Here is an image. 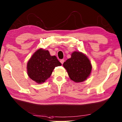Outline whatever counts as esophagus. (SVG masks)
I'll use <instances>...</instances> for the list:
<instances>
[{
	"label": "esophagus",
	"instance_id": "34e87169",
	"mask_svg": "<svg viewBox=\"0 0 122 122\" xmlns=\"http://www.w3.org/2000/svg\"><path fill=\"white\" fill-rule=\"evenodd\" d=\"M64 62H65V60L64 59H62L60 60V62L61 63L62 65H63V63H64Z\"/></svg>",
	"mask_w": 122,
	"mask_h": 122
}]
</instances>
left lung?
I'll use <instances>...</instances> for the list:
<instances>
[{"label":"left lung","mask_w":122,"mask_h":122,"mask_svg":"<svg viewBox=\"0 0 122 122\" xmlns=\"http://www.w3.org/2000/svg\"><path fill=\"white\" fill-rule=\"evenodd\" d=\"M63 66L70 78L75 82H82L90 75L92 65L90 60L85 54L79 52H74L70 59L63 63Z\"/></svg>","instance_id":"left-lung-1"}]
</instances>
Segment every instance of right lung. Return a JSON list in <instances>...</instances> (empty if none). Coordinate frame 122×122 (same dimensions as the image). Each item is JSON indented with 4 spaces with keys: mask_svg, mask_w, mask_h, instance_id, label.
I'll list each match as a JSON object with an SVG mask.
<instances>
[{
    "mask_svg": "<svg viewBox=\"0 0 122 122\" xmlns=\"http://www.w3.org/2000/svg\"><path fill=\"white\" fill-rule=\"evenodd\" d=\"M61 65L56 56H51L48 50L40 48L28 62L27 73L32 80L41 84L51 76L55 67Z\"/></svg>",
    "mask_w": 122,
    "mask_h": 122,
    "instance_id": "right-lung-1",
    "label": "right lung"
}]
</instances>
